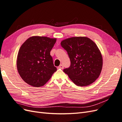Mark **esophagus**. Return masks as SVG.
<instances>
[{"label": "esophagus", "mask_w": 122, "mask_h": 122, "mask_svg": "<svg viewBox=\"0 0 122 122\" xmlns=\"http://www.w3.org/2000/svg\"><path fill=\"white\" fill-rule=\"evenodd\" d=\"M58 69H64V66H63V65H62V64H61L60 66H58Z\"/></svg>", "instance_id": "obj_1"}]
</instances>
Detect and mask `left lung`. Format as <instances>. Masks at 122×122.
<instances>
[{
  "label": "left lung",
  "mask_w": 122,
  "mask_h": 122,
  "mask_svg": "<svg viewBox=\"0 0 122 122\" xmlns=\"http://www.w3.org/2000/svg\"><path fill=\"white\" fill-rule=\"evenodd\" d=\"M61 46L67 51L71 65L64 72L78 86L93 83L100 74L103 60L100 51L93 41L87 37L64 40Z\"/></svg>",
  "instance_id": "obj_1"
}]
</instances>
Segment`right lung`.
<instances>
[{"instance_id": "add662e5", "label": "right lung", "mask_w": 122, "mask_h": 122, "mask_svg": "<svg viewBox=\"0 0 122 122\" xmlns=\"http://www.w3.org/2000/svg\"><path fill=\"white\" fill-rule=\"evenodd\" d=\"M56 39L35 36L22 44L17 56L18 71L24 81L35 87L43 86L56 71L50 51Z\"/></svg>"}]
</instances>
